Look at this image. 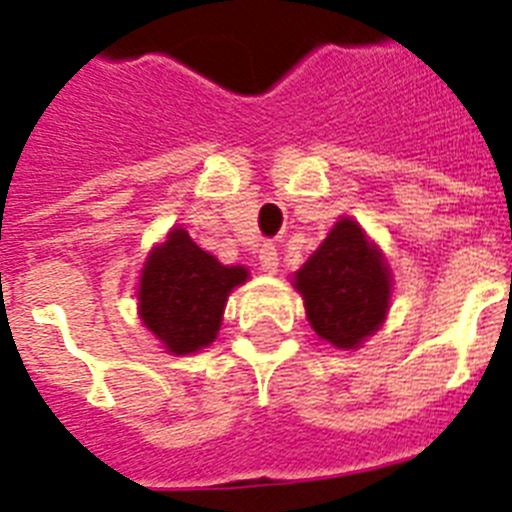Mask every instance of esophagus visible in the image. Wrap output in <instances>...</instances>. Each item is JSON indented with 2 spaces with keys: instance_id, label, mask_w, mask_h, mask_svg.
I'll list each match as a JSON object with an SVG mask.
<instances>
[{
  "instance_id": "esophagus-1",
  "label": "esophagus",
  "mask_w": 512,
  "mask_h": 512,
  "mask_svg": "<svg viewBox=\"0 0 512 512\" xmlns=\"http://www.w3.org/2000/svg\"><path fill=\"white\" fill-rule=\"evenodd\" d=\"M260 270L268 275L278 273V252H275L273 244H262L260 247Z\"/></svg>"
}]
</instances>
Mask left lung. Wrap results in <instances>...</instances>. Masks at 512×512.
Here are the masks:
<instances>
[{
  "mask_svg": "<svg viewBox=\"0 0 512 512\" xmlns=\"http://www.w3.org/2000/svg\"><path fill=\"white\" fill-rule=\"evenodd\" d=\"M311 330L340 350H358L391 306V270L363 226L340 216L317 252L293 273Z\"/></svg>",
  "mask_w": 512,
  "mask_h": 512,
  "instance_id": "left-lung-1",
  "label": "left lung"
}]
</instances>
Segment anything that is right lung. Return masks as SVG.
Listing matches in <instances>:
<instances>
[{"instance_id":"1","label":"right lung","mask_w":512,"mask_h":512,"mask_svg":"<svg viewBox=\"0 0 512 512\" xmlns=\"http://www.w3.org/2000/svg\"><path fill=\"white\" fill-rule=\"evenodd\" d=\"M250 278L244 265H224L172 226L154 244L139 275V319L170 355L208 348L221 330L229 293Z\"/></svg>"}]
</instances>
